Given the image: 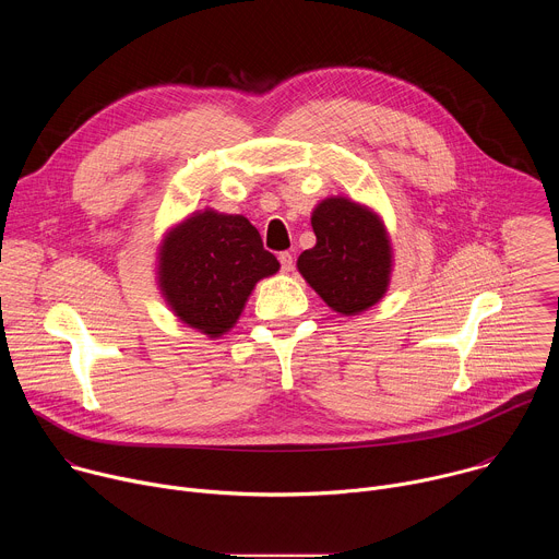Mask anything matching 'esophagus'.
Wrapping results in <instances>:
<instances>
[{
    "label": "esophagus",
    "mask_w": 559,
    "mask_h": 559,
    "mask_svg": "<svg viewBox=\"0 0 559 559\" xmlns=\"http://www.w3.org/2000/svg\"><path fill=\"white\" fill-rule=\"evenodd\" d=\"M278 261H281V270L283 272H292L294 270V257L289 252H281Z\"/></svg>",
    "instance_id": "obj_1"
}]
</instances>
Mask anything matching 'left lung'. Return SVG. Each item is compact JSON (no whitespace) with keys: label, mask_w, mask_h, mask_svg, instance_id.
Here are the masks:
<instances>
[{"label":"left lung","mask_w":559,"mask_h":559,"mask_svg":"<svg viewBox=\"0 0 559 559\" xmlns=\"http://www.w3.org/2000/svg\"><path fill=\"white\" fill-rule=\"evenodd\" d=\"M316 246L296 267L334 311L356 316L389 289L393 252L382 218L347 197H330L311 212Z\"/></svg>","instance_id":"8db88e82"}]
</instances>
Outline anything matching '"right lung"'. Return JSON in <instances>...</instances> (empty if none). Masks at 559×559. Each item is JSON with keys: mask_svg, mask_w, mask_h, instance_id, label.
Segmentation results:
<instances>
[{"mask_svg": "<svg viewBox=\"0 0 559 559\" xmlns=\"http://www.w3.org/2000/svg\"><path fill=\"white\" fill-rule=\"evenodd\" d=\"M278 267L243 214L205 207L166 231L156 281L181 323L218 338L236 325L257 283Z\"/></svg>", "mask_w": 559, "mask_h": 559, "instance_id": "1", "label": "right lung"}]
</instances>
